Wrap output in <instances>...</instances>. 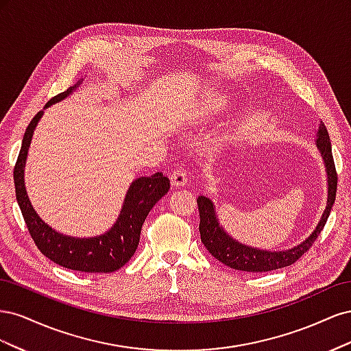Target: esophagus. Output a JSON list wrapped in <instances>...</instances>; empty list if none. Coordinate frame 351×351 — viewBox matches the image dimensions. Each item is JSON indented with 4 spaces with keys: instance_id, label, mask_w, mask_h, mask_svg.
<instances>
[{
    "instance_id": "obj_1",
    "label": "esophagus",
    "mask_w": 351,
    "mask_h": 351,
    "mask_svg": "<svg viewBox=\"0 0 351 351\" xmlns=\"http://www.w3.org/2000/svg\"><path fill=\"white\" fill-rule=\"evenodd\" d=\"M187 169L182 165H178L174 168V171L171 174V183L173 186L178 187V186H184L187 183Z\"/></svg>"
}]
</instances>
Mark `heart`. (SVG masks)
Wrapping results in <instances>:
<instances>
[{"instance_id":"heart-1","label":"heart","mask_w":351,"mask_h":351,"mask_svg":"<svg viewBox=\"0 0 351 351\" xmlns=\"http://www.w3.org/2000/svg\"><path fill=\"white\" fill-rule=\"evenodd\" d=\"M221 105H222V101L218 99V98H212L209 101V108L210 110H218V108H221Z\"/></svg>"}]
</instances>
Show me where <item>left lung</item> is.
I'll use <instances>...</instances> for the list:
<instances>
[{
  "label": "left lung",
  "mask_w": 351,
  "mask_h": 351,
  "mask_svg": "<svg viewBox=\"0 0 351 351\" xmlns=\"http://www.w3.org/2000/svg\"><path fill=\"white\" fill-rule=\"evenodd\" d=\"M317 139L316 146L319 149L324 164L326 167V177H328V199H326V208L322 214V218L317 222L316 228L312 234L307 237L303 243L297 244L295 247L289 250H280V252H269V250H261L256 247L246 246L237 240L228 236L219 226V221L215 212L214 202L209 200L205 196L197 197V206H199V217H200V240L208 252L222 262L227 267L237 269V271H246V272H267L290 267L295 261H299L303 254L312 247V244L321 234L324 230L326 219L329 217V212L335 202L337 193V171L335 164L332 158L331 149V141H329V134L325 124L321 121L319 129H317Z\"/></svg>",
  "instance_id": "8db88e82"
}]
</instances>
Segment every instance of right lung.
Wrapping results in <instances>:
<instances>
[{"instance_id": "add662e5", "label": "right lung", "mask_w": 351, "mask_h": 351, "mask_svg": "<svg viewBox=\"0 0 351 351\" xmlns=\"http://www.w3.org/2000/svg\"><path fill=\"white\" fill-rule=\"evenodd\" d=\"M79 83L48 101L45 108L67 98L79 86ZM42 114L44 111H39L27 125L13 173L16 199L32 239L42 254L67 269L80 272H114L120 269L134 254L139 244L142 226L149 210L169 190L168 177L162 173H155L151 177L136 178L127 190L119 218L105 234L88 239L61 234L39 218L30 204L25 187L26 156L32 136Z\"/></svg>"}]
</instances>
